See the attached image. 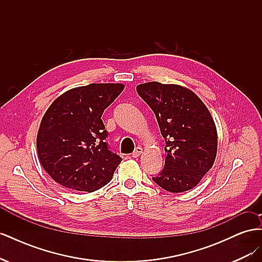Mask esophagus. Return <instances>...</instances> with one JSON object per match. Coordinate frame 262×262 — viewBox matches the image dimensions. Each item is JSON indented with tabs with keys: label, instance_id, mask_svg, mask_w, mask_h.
<instances>
[{
	"label": "esophagus",
	"instance_id": "esophagus-1",
	"mask_svg": "<svg viewBox=\"0 0 262 262\" xmlns=\"http://www.w3.org/2000/svg\"><path fill=\"white\" fill-rule=\"evenodd\" d=\"M142 152H143V148H142L141 146H138L136 149H134V152L132 153V157H139Z\"/></svg>",
	"mask_w": 262,
	"mask_h": 262
}]
</instances>
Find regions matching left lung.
Listing matches in <instances>:
<instances>
[{"instance_id":"left-lung-1","label":"left lung","mask_w":262,"mask_h":262,"mask_svg":"<svg viewBox=\"0 0 262 262\" xmlns=\"http://www.w3.org/2000/svg\"><path fill=\"white\" fill-rule=\"evenodd\" d=\"M153 110L165 140V165L153 181L169 192H184L199 184L214 164L216 126L208 108L185 87L149 82L137 86Z\"/></svg>"}]
</instances>
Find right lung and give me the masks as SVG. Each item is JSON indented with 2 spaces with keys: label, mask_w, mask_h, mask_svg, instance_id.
Segmentation results:
<instances>
[{
  "label": "right lung",
  "mask_w": 262,
  "mask_h": 262,
  "mask_svg": "<svg viewBox=\"0 0 262 262\" xmlns=\"http://www.w3.org/2000/svg\"><path fill=\"white\" fill-rule=\"evenodd\" d=\"M122 84H90L66 92L47 110L38 131L42 167L59 185L93 192L106 186L122 158L109 149L104 110Z\"/></svg>",
  "instance_id": "right-lung-1"
}]
</instances>
